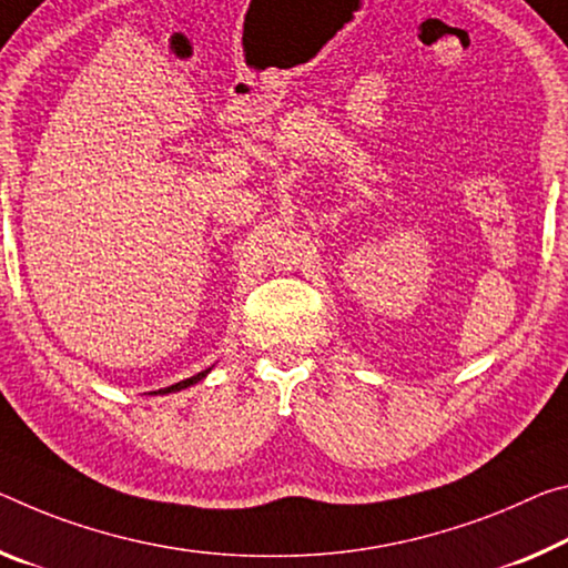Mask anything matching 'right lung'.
<instances>
[{
    "mask_svg": "<svg viewBox=\"0 0 568 568\" xmlns=\"http://www.w3.org/2000/svg\"><path fill=\"white\" fill-rule=\"evenodd\" d=\"M206 374H210V368H204V372L194 374V376H189V379H184V382L171 384V386H166V389H159V392H151V394H171V392H182V389H186V386H192V384H196V382H202Z\"/></svg>",
    "mask_w": 568,
    "mask_h": 568,
    "instance_id": "obj_1",
    "label": "right lung"
}]
</instances>
